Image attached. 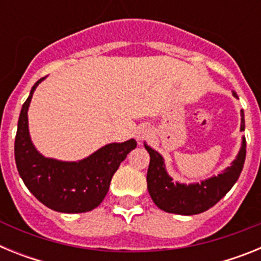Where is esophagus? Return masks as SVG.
<instances>
[{
  "mask_svg": "<svg viewBox=\"0 0 261 261\" xmlns=\"http://www.w3.org/2000/svg\"><path fill=\"white\" fill-rule=\"evenodd\" d=\"M150 133H151L150 128H147L146 125H142L137 129L136 137H137V140H140V141H144V140H146V138L150 136Z\"/></svg>",
  "mask_w": 261,
  "mask_h": 261,
  "instance_id": "1",
  "label": "esophagus"
}]
</instances>
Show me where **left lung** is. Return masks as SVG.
Instances as JSON below:
<instances>
[{
    "mask_svg": "<svg viewBox=\"0 0 261 261\" xmlns=\"http://www.w3.org/2000/svg\"><path fill=\"white\" fill-rule=\"evenodd\" d=\"M234 96H237L235 93ZM241 130H244L243 110H241ZM145 149L150 155L146 181L147 191L154 204L167 213L193 216L216 205L238 180L246 159V138H242L241 150L230 167L217 176L193 184H181L172 180L166 171L163 156L146 144Z\"/></svg>",
    "mask_w": 261,
    "mask_h": 261,
    "instance_id": "1",
    "label": "left lung"
}]
</instances>
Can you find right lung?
<instances>
[{
	"label": "right lung",
	"instance_id": "obj_1",
	"mask_svg": "<svg viewBox=\"0 0 261 261\" xmlns=\"http://www.w3.org/2000/svg\"><path fill=\"white\" fill-rule=\"evenodd\" d=\"M43 80L40 78L32 86L20 110L14 144L18 172L30 192L52 211L61 213L93 211L103 201L111 179L137 142L130 138L121 144H108L78 162H62L41 155L30 138L27 111L32 94Z\"/></svg>",
	"mask_w": 261,
	"mask_h": 261
}]
</instances>
